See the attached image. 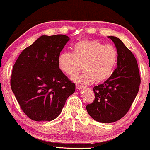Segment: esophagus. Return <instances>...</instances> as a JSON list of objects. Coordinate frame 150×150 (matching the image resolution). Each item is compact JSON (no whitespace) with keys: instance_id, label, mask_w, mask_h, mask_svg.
Segmentation results:
<instances>
[{"instance_id":"esophagus-1","label":"esophagus","mask_w":150,"mask_h":150,"mask_svg":"<svg viewBox=\"0 0 150 150\" xmlns=\"http://www.w3.org/2000/svg\"><path fill=\"white\" fill-rule=\"evenodd\" d=\"M76 88H77V89L80 90V89H82L83 87H82L81 85H79V84H77V85H76Z\"/></svg>"}]
</instances>
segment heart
I'll return each mask as SVG.
<instances>
[{"instance_id": "1", "label": "heart", "mask_w": 150, "mask_h": 150, "mask_svg": "<svg viewBox=\"0 0 150 150\" xmlns=\"http://www.w3.org/2000/svg\"><path fill=\"white\" fill-rule=\"evenodd\" d=\"M118 61V53L111 45H104L96 40L82 41L75 43L73 52H63L58 58L60 69L71 77L82 70L75 79L77 82L90 84L96 81L102 82L112 75Z\"/></svg>"}]
</instances>
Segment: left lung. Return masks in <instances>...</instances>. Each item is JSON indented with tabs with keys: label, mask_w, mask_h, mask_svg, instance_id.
Listing matches in <instances>:
<instances>
[{
	"label": "left lung",
	"mask_w": 150,
	"mask_h": 150,
	"mask_svg": "<svg viewBox=\"0 0 150 150\" xmlns=\"http://www.w3.org/2000/svg\"><path fill=\"white\" fill-rule=\"evenodd\" d=\"M118 53L117 68L103 84L93 87L95 99L88 104L89 115L97 122H117L126 114L139 89L141 79L136 59L116 37H108Z\"/></svg>",
	"instance_id": "8db88e82"
}]
</instances>
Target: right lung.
I'll use <instances>...</instances> for the list:
<instances>
[{"label": "right lung", "mask_w": 150, "mask_h": 150, "mask_svg": "<svg viewBox=\"0 0 150 150\" xmlns=\"http://www.w3.org/2000/svg\"><path fill=\"white\" fill-rule=\"evenodd\" d=\"M69 37L42 35L20 54L13 66L11 87L23 112L37 122L57 117L74 83L60 69L58 58Z\"/></svg>", "instance_id": "1"}]
</instances>
